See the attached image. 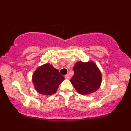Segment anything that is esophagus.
I'll return each mask as SVG.
<instances>
[{"label":"esophagus","mask_w":131,"mask_h":131,"mask_svg":"<svg viewBox=\"0 0 131 131\" xmlns=\"http://www.w3.org/2000/svg\"><path fill=\"white\" fill-rule=\"evenodd\" d=\"M64 77H65L66 79H70V75L69 74H66L65 75H64Z\"/></svg>","instance_id":"esophagus-1"}]
</instances>
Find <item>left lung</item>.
Segmentation results:
<instances>
[{"instance_id": "8db88e82", "label": "left lung", "mask_w": 131, "mask_h": 131, "mask_svg": "<svg viewBox=\"0 0 131 131\" xmlns=\"http://www.w3.org/2000/svg\"><path fill=\"white\" fill-rule=\"evenodd\" d=\"M74 74L70 81L79 93L88 94L94 92L100 88L101 83V74L92 61L75 64Z\"/></svg>"}]
</instances>
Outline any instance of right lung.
<instances>
[{
	"mask_svg": "<svg viewBox=\"0 0 131 131\" xmlns=\"http://www.w3.org/2000/svg\"><path fill=\"white\" fill-rule=\"evenodd\" d=\"M64 79L57 69L49 64H45L35 71L32 81L38 92L44 95H50L56 92Z\"/></svg>",
	"mask_w": 131,
	"mask_h": 131,
	"instance_id": "1",
	"label": "right lung"
}]
</instances>
